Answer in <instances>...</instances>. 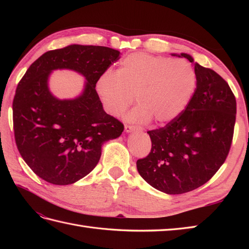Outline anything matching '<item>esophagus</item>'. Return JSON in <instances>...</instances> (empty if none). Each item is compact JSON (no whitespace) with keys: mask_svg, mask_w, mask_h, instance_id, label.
Wrapping results in <instances>:
<instances>
[{"mask_svg":"<svg viewBox=\"0 0 249 249\" xmlns=\"http://www.w3.org/2000/svg\"><path fill=\"white\" fill-rule=\"evenodd\" d=\"M141 127L138 126H131V125H125V131L126 133H133V131H141Z\"/></svg>","mask_w":249,"mask_h":249,"instance_id":"esophagus-1","label":"esophagus"}]
</instances>
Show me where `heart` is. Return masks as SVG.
I'll list each match as a JSON object with an SVG mask.
<instances>
[{
	"label": "heart",
	"instance_id": "heart-1",
	"mask_svg": "<svg viewBox=\"0 0 249 249\" xmlns=\"http://www.w3.org/2000/svg\"><path fill=\"white\" fill-rule=\"evenodd\" d=\"M196 84V72L187 62L139 52L124 57L114 76L108 72L100 76L96 92L109 114L121 115L136 96L139 106L127 120L147 123L154 119L162 125L183 113Z\"/></svg>",
	"mask_w": 249,
	"mask_h": 249
}]
</instances>
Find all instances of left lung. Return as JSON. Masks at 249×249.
<instances>
[{"instance_id":"1","label":"left lung","mask_w":249,"mask_h":249,"mask_svg":"<svg viewBox=\"0 0 249 249\" xmlns=\"http://www.w3.org/2000/svg\"><path fill=\"white\" fill-rule=\"evenodd\" d=\"M196 91L186 109L165 127L150 130L152 149L137 160L146 183L168 195L192 192L205 184L228 155L235 124L236 102L229 84L217 72L195 63Z\"/></svg>"}]
</instances>
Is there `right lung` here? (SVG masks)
<instances>
[{"label":"right lung","instance_id":"add662e5","mask_svg":"<svg viewBox=\"0 0 249 249\" xmlns=\"http://www.w3.org/2000/svg\"><path fill=\"white\" fill-rule=\"evenodd\" d=\"M119 50L70 45L38 57L21 79L13 103L16 144L35 174L54 185H70L96 167L105 142L122 135L124 126L105 112L96 82ZM57 69L78 72L86 80L78 97L60 100L50 91Z\"/></svg>","mask_w":249,"mask_h":249}]
</instances>
